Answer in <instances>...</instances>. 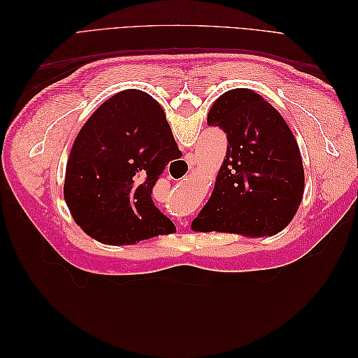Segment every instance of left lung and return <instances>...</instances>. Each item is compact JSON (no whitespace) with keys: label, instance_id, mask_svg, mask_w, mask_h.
<instances>
[{"label":"left lung","instance_id":"1","mask_svg":"<svg viewBox=\"0 0 358 358\" xmlns=\"http://www.w3.org/2000/svg\"><path fill=\"white\" fill-rule=\"evenodd\" d=\"M208 125L221 128L229 143L192 230L252 237L282 230L305 189L300 149L284 117L262 95L237 88L213 103Z\"/></svg>","mask_w":358,"mask_h":358}]
</instances>
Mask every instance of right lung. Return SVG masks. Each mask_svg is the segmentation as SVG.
<instances>
[{"label":"right lung","instance_id":"obj_1","mask_svg":"<svg viewBox=\"0 0 358 358\" xmlns=\"http://www.w3.org/2000/svg\"><path fill=\"white\" fill-rule=\"evenodd\" d=\"M162 107L127 90L104 101L82 127L67 162L64 197L94 239L133 245L176 230L152 200L171 159L180 158Z\"/></svg>","mask_w":358,"mask_h":358}]
</instances>
